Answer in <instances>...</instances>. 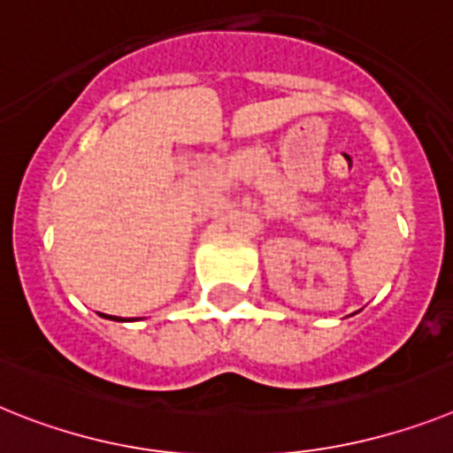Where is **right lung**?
Instances as JSON below:
<instances>
[{
  "instance_id": "1",
  "label": "right lung",
  "mask_w": 453,
  "mask_h": 453,
  "mask_svg": "<svg viewBox=\"0 0 453 453\" xmlns=\"http://www.w3.org/2000/svg\"><path fill=\"white\" fill-rule=\"evenodd\" d=\"M98 315H101V318H108V320H117V322H121L119 318H115V315H105V313H98Z\"/></svg>"
}]
</instances>
